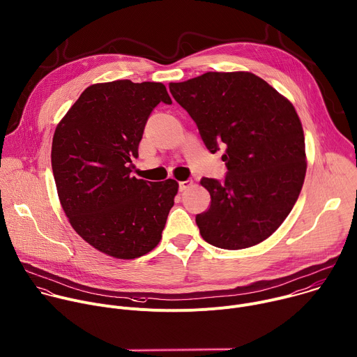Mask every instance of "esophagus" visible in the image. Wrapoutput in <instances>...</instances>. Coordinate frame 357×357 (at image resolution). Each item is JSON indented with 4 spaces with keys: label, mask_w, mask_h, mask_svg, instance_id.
<instances>
[{
    "label": "esophagus",
    "mask_w": 357,
    "mask_h": 357,
    "mask_svg": "<svg viewBox=\"0 0 357 357\" xmlns=\"http://www.w3.org/2000/svg\"><path fill=\"white\" fill-rule=\"evenodd\" d=\"M191 184H192V181H191V180L180 181V183H178V190H180V191H185L187 188H190V187H191Z\"/></svg>",
    "instance_id": "esophagus-1"
}]
</instances>
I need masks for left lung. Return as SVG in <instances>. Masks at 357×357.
Returning a JSON list of instances; mask_svg holds the SVG:
<instances>
[{
	"label": "left lung",
	"instance_id": "8db88e82",
	"mask_svg": "<svg viewBox=\"0 0 357 357\" xmlns=\"http://www.w3.org/2000/svg\"><path fill=\"white\" fill-rule=\"evenodd\" d=\"M169 89L206 149L225 151L224 181L201 180L211 194L208 211L195 217L201 236L229 250L263 242L287 218L305 178L304 132L293 104L248 71H208Z\"/></svg>",
	"mask_w": 357,
	"mask_h": 357
}]
</instances>
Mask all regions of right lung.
<instances>
[{"mask_svg": "<svg viewBox=\"0 0 357 357\" xmlns=\"http://www.w3.org/2000/svg\"><path fill=\"white\" fill-rule=\"evenodd\" d=\"M159 102L172 104L162 83L93 84L53 135L52 170L66 217L87 243L116 259L158 246L178 190L172 178L153 183L130 174Z\"/></svg>", "mask_w": 357, "mask_h": 357, "instance_id": "obj_1", "label": "right lung"}]
</instances>
